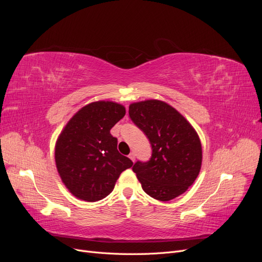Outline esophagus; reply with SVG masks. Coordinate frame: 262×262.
<instances>
[{
	"instance_id": "34e87169",
	"label": "esophagus",
	"mask_w": 262,
	"mask_h": 262,
	"mask_svg": "<svg viewBox=\"0 0 262 262\" xmlns=\"http://www.w3.org/2000/svg\"><path fill=\"white\" fill-rule=\"evenodd\" d=\"M129 158H130V160H131L132 162H134V161H136V155H134V153H131V154L129 155Z\"/></svg>"
}]
</instances>
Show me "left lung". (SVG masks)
Listing matches in <instances>:
<instances>
[{
	"mask_svg": "<svg viewBox=\"0 0 262 262\" xmlns=\"http://www.w3.org/2000/svg\"><path fill=\"white\" fill-rule=\"evenodd\" d=\"M129 116L152 145L149 161H138L132 167L142 189L160 201L186 192L202 163L201 142L192 125L175 108L156 99L133 102Z\"/></svg>",
	"mask_w": 262,
	"mask_h": 262,
	"instance_id": "1",
	"label": "left lung"
}]
</instances>
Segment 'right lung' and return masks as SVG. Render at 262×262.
<instances>
[{
  "label": "right lung",
  "instance_id": "right-lung-1",
  "mask_svg": "<svg viewBox=\"0 0 262 262\" xmlns=\"http://www.w3.org/2000/svg\"><path fill=\"white\" fill-rule=\"evenodd\" d=\"M125 115L114 101H95L70 119L55 143V165L69 191L84 201L104 199L120 173L133 165L118 152L110 130Z\"/></svg>",
  "mask_w": 262,
  "mask_h": 262
}]
</instances>
